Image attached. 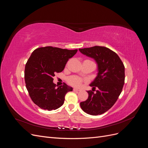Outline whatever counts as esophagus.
<instances>
[{
  "mask_svg": "<svg viewBox=\"0 0 148 148\" xmlns=\"http://www.w3.org/2000/svg\"><path fill=\"white\" fill-rule=\"evenodd\" d=\"M73 91H80V89H78V88H73Z\"/></svg>",
  "mask_w": 148,
  "mask_h": 148,
  "instance_id": "34e87169",
  "label": "esophagus"
}]
</instances>
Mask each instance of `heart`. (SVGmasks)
<instances>
[{"label":"heart","mask_w":148,"mask_h":148,"mask_svg":"<svg viewBox=\"0 0 148 148\" xmlns=\"http://www.w3.org/2000/svg\"><path fill=\"white\" fill-rule=\"evenodd\" d=\"M69 83L73 86H79L83 82V79L77 76H71L67 79Z\"/></svg>","instance_id":"b5f03b06"}]
</instances>
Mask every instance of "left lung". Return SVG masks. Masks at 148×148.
I'll return each instance as SVG.
<instances>
[{"mask_svg":"<svg viewBox=\"0 0 148 148\" xmlns=\"http://www.w3.org/2000/svg\"><path fill=\"white\" fill-rule=\"evenodd\" d=\"M79 51L93 58L98 65L97 76L90 84L92 91H87L88 98L80 102V106L88 114L101 115L114 105L122 91L125 66L117 53L107 47L96 46ZM96 87L97 90L95 89Z\"/></svg>","mask_w":148,"mask_h":148,"instance_id":"8db88e82","label":"left lung"}]
</instances>
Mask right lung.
Here are the masks:
<instances>
[{
	"label": "right lung",
	"mask_w": 148,
	"mask_h": 148,
	"mask_svg": "<svg viewBox=\"0 0 148 148\" xmlns=\"http://www.w3.org/2000/svg\"><path fill=\"white\" fill-rule=\"evenodd\" d=\"M77 51L47 46L33 52L25 65V81L31 100L40 108L47 110L59 108L66 94L73 90L65 83L57 88L53 77L64 70Z\"/></svg>",
	"instance_id": "obj_1"
}]
</instances>
